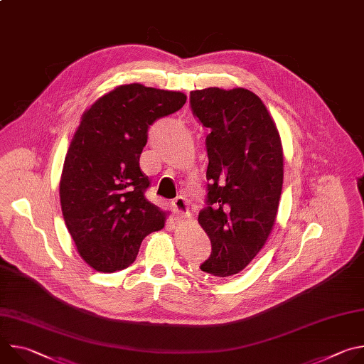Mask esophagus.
<instances>
[{
	"label": "esophagus",
	"instance_id": "esophagus-1",
	"mask_svg": "<svg viewBox=\"0 0 364 364\" xmlns=\"http://www.w3.org/2000/svg\"><path fill=\"white\" fill-rule=\"evenodd\" d=\"M171 205H173V212H174V215L177 216V218H187V216H190V212H188V205H187V201H186V198L184 197H177L173 203H171Z\"/></svg>",
	"mask_w": 364,
	"mask_h": 364
}]
</instances>
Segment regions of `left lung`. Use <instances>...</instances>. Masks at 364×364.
Returning a JSON list of instances; mask_svg holds the SVG:
<instances>
[{
	"label": "left lung",
	"instance_id": "obj_1",
	"mask_svg": "<svg viewBox=\"0 0 364 364\" xmlns=\"http://www.w3.org/2000/svg\"><path fill=\"white\" fill-rule=\"evenodd\" d=\"M205 136V207L198 223L212 243L200 269L228 278L245 269L274 228L284 180L278 129L264 102L247 89L190 92Z\"/></svg>",
	"mask_w": 364,
	"mask_h": 364
}]
</instances>
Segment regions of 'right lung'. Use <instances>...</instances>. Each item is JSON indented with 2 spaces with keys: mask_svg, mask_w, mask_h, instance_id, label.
<instances>
[{
  "mask_svg": "<svg viewBox=\"0 0 364 364\" xmlns=\"http://www.w3.org/2000/svg\"><path fill=\"white\" fill-rule=\"evenodd\" d=\"M186 95L122 85L83 114L65 159L60 203L79 255L93 269L128 268L142 239L164 228L166 213L145 197L139 168L149 127L183 108Z\"/></svg>",
  "mask_w": 364,
  "mask_h": 364,
  "instance_id": "right-lung-1",
  "label": "right lung"
}]
</instances>
